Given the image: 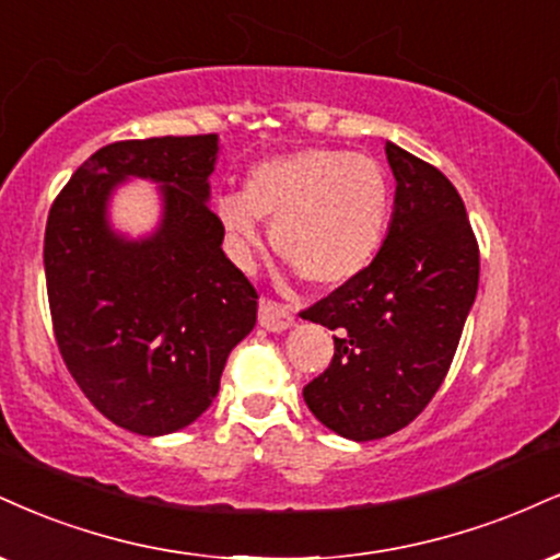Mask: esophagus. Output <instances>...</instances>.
Returning a JSON list of instances; mask_svg holds the SVG:
<instances>
[{
    "mask_svg": "<svg viewBox=\"0 0 560 560\" xmlns=\"http://www.w3.org/2000/svg\"><path fill=\"white\" fill-rule=\"evenodd\" d=\"M258 323L266 328V331L281 334V331H287V328L294 326V315L287 305H279V302H273V300H260Z\"/></svg>",
    "mask_w": 560,
    "mask_h": 560,
    "instance_id": "esophagus-1",
    "label": "esophagus"
}]
</instances>
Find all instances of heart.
Masks as SVG:
<instances>
[{
	"label": "heart",
	"instance_id": "1",
	"mask_svg": "<svg viewBox=\"0 0 560 560\" xmlns=\"http://www.w3.org/2000/svg\"><path fill=\"white\" fill-rule=\"evenodd\" d=\"M390 206L388 174L375 159L302 148L255 166L245 192L215 200V219L237 266H253L266 219L273 224V250L310 284L341 287L381 253Z\"/></svg>",
	"mask_w": 560,
	"mask_h": 560
}]
</instances>
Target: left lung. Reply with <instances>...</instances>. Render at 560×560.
<instances>
[{
    "instance_id": "obj_1",
    "label": "left lung",
    "mask_w": 560,
    "mask_h": 560,
    "mask_svg": "<svg viewBox=\"0 0 560 560\" xmlns=\"http://www.w3.org/2000/svg\"><path fill=\"white\" fill-rule=\"evenodd\" d=\"M396 179L381 253L349 284L302 310L336 331L334 360L302 388L334 433L375 441L407 428L446 378L480 281L459 192L428 161L386 143Z\"/></svg>"
}]
</instances>
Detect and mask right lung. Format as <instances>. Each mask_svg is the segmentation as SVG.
Masks as SVG:
<instances>
[{
  "label": "right lung",
  "mask_w": 560,
  "mask_h": 560,
  "mask_svg": "<svg viewBox=\"0 0 560 560\" xmlns=\"http://www.w3.org/2000/svg\"><path fill=\"white\" fill-rule=\"evenodd\" d=\"M219 135L98 148L54 200L44 271L57 347L106 420L138 435L187 428L219 394L226 357L253 331L258 292L221 250L208 208ZM130 176L156 180L162 221L130 241L108 200Z\"/></svg>",
  "instance_id": "obj_1"
}]
</instances>
